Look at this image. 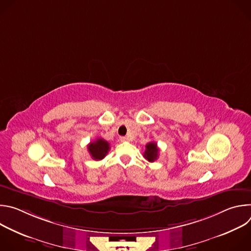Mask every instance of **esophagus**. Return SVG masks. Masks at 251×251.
Here are the masks:
<instances>
[{
	"label": "esophagus",
	"mask_w": 251,
	"mask_h": 251,
	"mask_svg": "<svg viewBox=\"0 0 251 251\" xmlns=\"http://www.w3.org/2000/svg\"><path fill=\"white\" fill-rule=\"evenodd\" d=\"M120 141H121V142H126V141H129V139H128L127 137H124V136H123V137H120Z\"/></svg>",
	"instance_id": "34e87169"
}]
</instances>
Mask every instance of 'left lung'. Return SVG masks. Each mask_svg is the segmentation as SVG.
I'll return each instance as SVG.
<instances>
[{"instance_id": "8db88e82", "label": "left lung", "mask_w": 251, "mask_h": 251, "mask_svg": "<svg viewBox=\"0 0 251 251\" xmlns=\"http://www.w3.org/2000/svg\"><path fill=\"white\" fill-rule=\"evenodd\" d=\"M159 156V148L157 146V143L150 142L146 145V150L144 153V158L149 162H154L157 160Z\"/></svg>"}]
</instances>
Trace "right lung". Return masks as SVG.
Masks as SVG:
<instances>
[{
	"instance_id": "add662e5",
	"label": "right lung",
	"mask_w": 251,
	"mask_h": 251,
	"mask_svg": "<svg viewBox=\"0 0 251 251\" xmlns=\"http://www.w3.org/2000/svg\"><path fill=\"white\" fill-rule=\"evenodd\" d=\"M88 152L91 155L92 159L96 161L102 160L108 151L110 150V145L109 143L105 141L102 138H97L95 141L90 142L88 144Z\"/></svg>"
}]
</instances>
